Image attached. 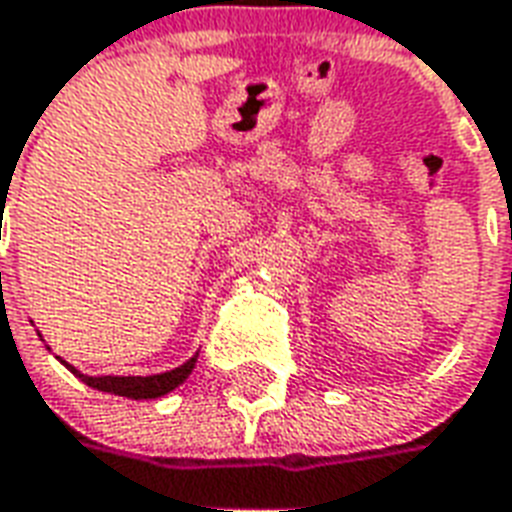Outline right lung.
<instances>
[{"mask_svg":"<svg viewBox=\"0 0 512 512\" xmlns=\"http://www.w3.org/2000/svg\"><path fill=\"white\" fill-rule=\"evenodd\" d=\"M40 336V333H37ZM62 361V358H59ZM70 372L78 377L81 382H86L89 388L102 393H113V396H127V399H160L165 393H170L173 388H179L181 382L187 380L195 363H198V355H192L187 363H181L176 369L162 374H149V377H116V374H102V377H92V374H83L75 369L73 363L62 361Z\"/></svg>","mask_w":512,"mask_h":512,"instance_id":"add662e5","label":"right lung"}]
</instances>
